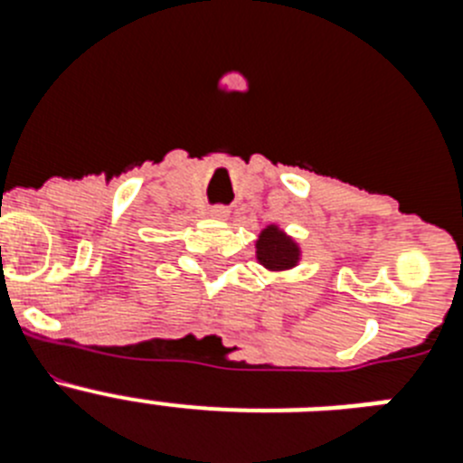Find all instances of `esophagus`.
I'll list each match as a JSON object with an SVG mask.
<instances>
[{"label": "esophagus", "instance_id": "1", "mask_svg": "<svg viewBox=\"0 0 463 463\" xmlns=\"http://www.w3.org/2000/svg\"><path fill=\"white\" fill-rule=\"evenodd\" d=\"M211 215L215 220H229V208L227 206H215L211 211Z\"/></svg>", "mask_w": 463, "mask_h": 463}]
</instances>
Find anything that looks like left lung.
Listing matches in <instances>:
<instances>
[{
	"instance_id": "obj_1",
	"label": "left lung",
	"mask_w": 463,
	"mask_h": 463,
	"mask_svg": "<svg viewBox=\"0 0 463 463\" xmlns=\"http://www.w3.org/2000/svg\"><path fill=\"white\" fill-rule=\"evenodd\" d=\"M257 261L267 271H289L301 261V248L278 224H269L255 241Z\"/></svg>"
}]
</instances>
